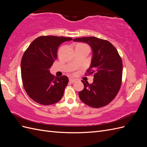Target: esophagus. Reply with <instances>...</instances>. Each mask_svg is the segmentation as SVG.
<instances>
[{
	"label": "esophagus",
	"instance_id": "34e87169",
	"mask_svg": "<svg viewBox=\"0 0 147 147\" xmlns=\"http://www.w3.org/2000/svg\"><path fill=\"white\" fill-rule=\"evenodd\" d=\"M69 82H70L71 83H75V82H76V80H75V79H73V78H70V79H69Z\"/></svg>",
	"mask_w": 147,
	"mask_h": 147
}]
</instances>
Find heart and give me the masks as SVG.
Segmentation results:
<instances>
[{"instance_id": "obj_1", "label": "heart", "mask_w": 147, "mask_h": 147, "mask_svg": "<svg viewBox=\"0 0 147 147\" xmlns=\"http://www.w3.org/2000/svg\"><path fill=\"white\" fill-rule=\"evenodd\" d=\"M78 45H84V44H83V43H80V44H78Z\"/></svg>"}]
</instances>
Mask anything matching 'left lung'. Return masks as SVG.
Returning <instances> with one entry per match:
<instances>
[{"label":"left lung","instance_id":"obj_1","mask_svg":"<svg viewBox=\"0 0 147 147\" xmlns=\"http://www.w3.org/2000/svg\"><path fill=\"white\" fill-rule=\"evenodd\" d=\"M75 42L89 44L93 56L86 75H93L92 84L82 83L84 89L80 91V99L87 105L100 108L108 105L117 96L122 83L123 63L121 56L112 43L95 37L77 38Z\"/></svg>","mask_w":147,"mask_h":147}]
</instances>
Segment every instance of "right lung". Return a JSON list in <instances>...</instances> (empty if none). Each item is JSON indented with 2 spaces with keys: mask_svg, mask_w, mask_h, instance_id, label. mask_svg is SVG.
<instances>
[{
  "mask_svg": "<svg viewBox=\"0 0 147 147\" xmlns=\"http://www.w3.org/2000/svg\"><path fill=\"white\" fill-rule=\"evenodd\" d=\"M71 37L43 35L30 43L22 57L21 78L24 90L34 101L43 105L59 102L64 95L69 79L55 77L49 69L57 59V48Z\"/></svg>",
  "mask_w": 147,
  "mask_h": 147,
  "instance_id": "obj_1",
  "label": "right lung"
}]
</instances>
